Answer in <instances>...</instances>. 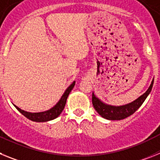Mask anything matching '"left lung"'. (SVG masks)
<instances>
[{
    "label": "left lung",
    "mask_w": 160,
    "mask_h": 160,
    "mask_svg": "<svg viewBox=\"0 0 160 160\" xmlns=\"http://www.w3.org/2000/svg\"><path fill=\"white\" fill-rule=\"evenodd\" d=\"M154 79L150 85L149 88L142 95L138 97L137 99L131 103L123 106H111L102 102L99 98H98L94 94H92V103L94 108L102 118L109 120H121L128 118V116L133 114L141 107L143 102L147 98L148 94L152 91L153 87Z\"/></svg>",
    "instance_id": "8db88e82"
}]
</instances>
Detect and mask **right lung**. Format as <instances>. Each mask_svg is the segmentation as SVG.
<instances>
[{
    "instance_id": "right-lung-1",
    "label": "right lung",
    "mask_w": 160,
    "mask_h": 160,
    "mask_svg": "<svg viewBox=\"0 0 160 160\" xmlns=\"http://www.w3.org/2000/svg\"><path fill=\"white\" fill-rule=\"evenodd\" d=\"M75 85V81H73V83L70 85V87H68L66 90V91L64 92V94H62V96L61 97L60 100L58 101V102L53 107H52L51 109H49L48 111H43V112H38V113H31V112H27V111H25L22 109H20L19 107H18L17 106L14 105V107L18 109V111L19 112L22 113L24 116L26 117L27 118H29V120H32L33 122H47V121H50V120H53L54 118H56L57 117H58L60 115V114L62 112L63 109H64L65 106H66V99H67L68 95L70 93V91L72 90V89L73 88Z\"/></svg>"
}]
</instances>
